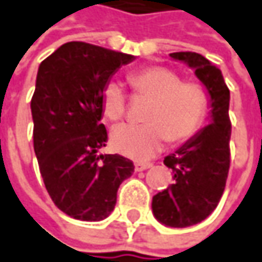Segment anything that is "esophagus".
Returning <instances> with one entry per match:
<instances>
[{"mask_svg": "<svg viewBox=\"0 0 262 262\" xmlns=\"http://www.w3.org/2000/svg\"><path fill=\"white\" fill-rule=\"evenodd\" d=\"M152 167V164L150 162H135V171H145V169H148V168Z\"/></svg>", "mask_w": 262, "mask_h": 262, "instance_id": "obj_1", "label": "esophagus"}]
</instances>
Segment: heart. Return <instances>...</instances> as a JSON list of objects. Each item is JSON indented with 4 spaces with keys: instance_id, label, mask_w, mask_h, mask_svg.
<instances>
[{
    "instance_id": "obj_1",
    "label": "heart",
    "mask_w": 262,
    "mask_h": 262,
    "mask_svg": "<svg viewBox=\"0 0 262 262\" xmlns=\"http://www.w3.org/2000/svg\"><path fill=\"white\" fill-rule=\"evenodd\" d=\"M136 95L150 98L146 108V124H120L112 133L113 148L124 157L138 161L152 158L168 140L181 143L194 136L209 107L203 86L183 81L172 69L152 65L130 75ZM101 107L107 119L117 122L127 110V97L120 82H107L101 94Z\"/></svg>"
}]
</instances>
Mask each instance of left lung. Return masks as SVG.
<instances>
[{
    "label": "left lung",
    "mask_w": 262,
    "mask_h": 262,
    "mask_svg": "<svg viewBox=\"0 0 262 262\" xmlns=\"http://www.w3.org/2000/svg\"><path fill=\"white\" fill-rule=\"evenodd\" d=\"M194 69L210 95V122L174 154L164 159L174 183L152 199V212L161 223L187 228L204 221L221 200L230 165L229 88L221 69L195 52L169 53Z\"/></svg>",
    "instance_id": "obj_1"
}]
</instances>
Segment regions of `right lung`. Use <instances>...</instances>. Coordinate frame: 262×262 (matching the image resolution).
Listing matches in <instances>:
<instances>
[{
  "mask_svg": "<svg viewBox=\"0 0 262 262\" xmlns=\"http://www.w3.org/2000/svg\"><path fill=\"white\" fill-rule=\"evenodd\" d=\"M132 55L84 41L62 45L39 67L32 98L33 145L50 199L68 216L98 222L113 212L117 190L135 165L122 155H98L105 84Z\"/></svg>",
  "mask_w": 262,
  "mask_h": 262,
  "instance_id": "right-lung-1",
  "label": "right lung"
}]
</instances>
